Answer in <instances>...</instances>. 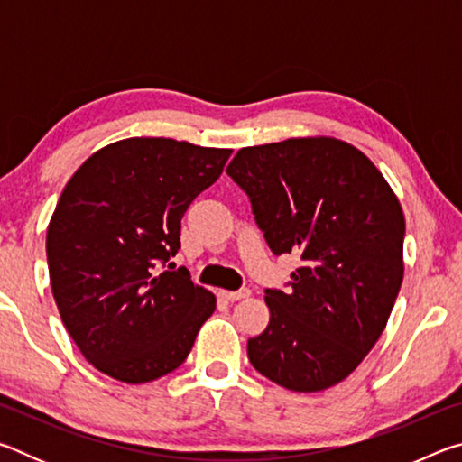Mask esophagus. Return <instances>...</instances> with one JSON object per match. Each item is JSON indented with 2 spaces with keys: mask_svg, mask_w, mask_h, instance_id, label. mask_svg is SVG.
<instances>
[{
  "mask_svg": "<svg viewBox=\"0 0 462 462\" xmlns=\"http://www.w3.org/2000/svg\"><path fill=\"white\" fill-rule=\"evenodd\" d=\"M220 295L228 301H240V300H246L250 295V289H238V291H226V289H222Z\"/></svg>",
  "mask_w": 462,
  "mask_h": 462,
  "instance_id": "obj_1",
  "label": "esophagus"
}]
</instances>
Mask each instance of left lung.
<instances>
[{
	"label": "left lung",
	"instance_id": "8db88e82",
	"mask_svg": "<svg viewBox=\"0 0 462 462\" xmlns=\"http://www.w3.org/2000/svg\"><path fill=\"white\" fill-rule=\"evenodd\" d=\"M275 254H301L248 358L277 385L314 393L346 379L387 326L403 281L405 217L381 171L332 136L240 148L226 169Z\"/></svg>",
	"mask_w": 462,
	"mask_h": 462
}]
</instances>
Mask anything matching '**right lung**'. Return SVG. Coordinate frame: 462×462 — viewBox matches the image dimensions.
<instances>
[{"label": "right lung", "mask_w": 462, "mask_h": 462, "mask_svg": "<svg viewBox=\"0 0 462 462\" xmlns=\"http://www.w3.org/2000/svg\"><path fill=\"white\" fill-rule=\"evenodd\" d=\"M230 154L126 138L93 152L62 189L46 232L52 295L77 348L107 377L148 383L175 371L214 314L216 295L189 271L161 267L181 248L187 208Z\"/></svg>", "instance_id": "add662e5"}]
</instances>
